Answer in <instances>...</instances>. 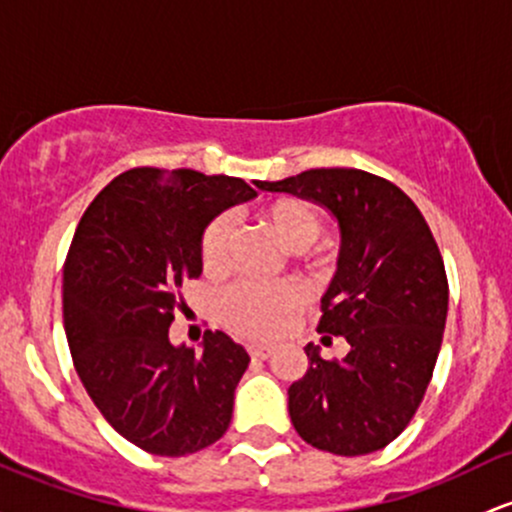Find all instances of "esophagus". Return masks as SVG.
Masks as SVG:
<instances>
[{
    "label": "esophagus",
    "instance_id": "obj_1",
    "mask_svg": "<svg viewBox=\"0 0 512 512\" xmlns=\"http://www.w3.org/2000/svg\"><path fill=\"white\" fill-rule=\"evenodd\" d=\"M247 352H250L252 359H269V357H272V347H265V345H250V347H247Z\"/></svg>",
    "mask_w": 512,
    "mask_h": 512
}]
</instances>
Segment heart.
Listing matches in <instances>:
<instances>
[{"label":"heart","mask_w":512,"mask_h":512,"mask_svg":"<svg viewBox=\"0 0 512 512\" xmlns=\"http://www.w3.org/2000/svg\"><path fill=\"white\" fill-rule=\"evenodd\" d=\"M260 218L267 228L277 235V240L289 250H306L316 243L323 230L320 213L311 201L299 196H282L269 201L260 211ZM233 240V226L228 216L211 218L199 240L201 267L209 274L223 272L228 265V250ZM303 291L299 284H255L238 282L228 286L226 294L218 301V316L230 333L247 340H272L279 338L303 308Z\"/></svg>","instance_id":"obj_1"}]
</instances>
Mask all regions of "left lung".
<instances>
[{"mask_svg": "<svg viewBox=\"0 0 512 512\" xmlns=\"http://www.w3.org/2000/svg\"><path fill=\"white\" fill-rule=\"evenodd\" d=\"M338 218V272L320 301L323 342L342 335V359L308 342V372L289 386L291 423L308 445L357 457L396 440L418 411L445 333L449 286L440 247L418 206L389 179L347 167L255 182Z\"/></svg>", "mask_w": 512, "mask_h": 512, "instance_id": "left-lung-1", "label": "left lung"}]
</instances>
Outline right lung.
Masks as SVG:
<instances>
[{
  "label": "right lung",
  "mask_w": 512,
  "mask_h": 512,
  "mask_svg": "<svg viewBox=\"0 0 512 512\" xmlns=\"http://www.w3.org/2000/svg\"><path fill=\"white\" fill-rule=\"evenodd\" d=\"M257 192L243 179L133 167L97 194L63 269L72 362L106 423L160 457H184L226 435L250 355L221 330L201 352L172 345L184 279L201 274L211 218Z\"/></svg>",
  "instance_id": "right-lung-1"
}]
</instances>
